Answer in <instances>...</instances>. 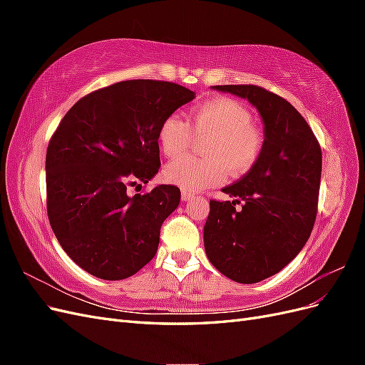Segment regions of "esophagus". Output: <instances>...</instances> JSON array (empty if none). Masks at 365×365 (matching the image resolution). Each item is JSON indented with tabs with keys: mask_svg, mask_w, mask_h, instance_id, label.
Listing matches in <instances>:
<instances>
[{
	"mask_svg": "<svg viewBox=\"0 0 365 365\" xmlns=\"http://www.w3.org/2000/svg\"><path fill=\"white\" fill-rule=\"evenodd\" d=\"M181 197H182V201H192L193 200V197H195V195L193 193H190V192H182L181 193Z\"/></svg>",
	"mask_w": 365,
	"mask_h": 365,
	"instance_id": "obj_1",
	"label": "esophagus"
}]
</instances>
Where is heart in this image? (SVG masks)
<instances>
[{
    "label": "heart",
    "mask_w": 365,
    "mask_h": 365,
    "mask_svg": "<svg viewBox=\"0 0 365 365\" xmlns=\"http://www.w3.org/2000/svg\"><path fill=\"white\" fill-rule=\"evenodd\" d=\"M204 137H208L204 145L207 158L184 157L170 163L164 169L165 181L187 192H201L222 182L227 169L235 176L251 170L263 148L248 109L227 97L192 108L187 121L172 114L158 128L160 149L169 158L182 155L195 138Z\"/></svg>",
    "instance_id": "heart-1"
}]
</instances>
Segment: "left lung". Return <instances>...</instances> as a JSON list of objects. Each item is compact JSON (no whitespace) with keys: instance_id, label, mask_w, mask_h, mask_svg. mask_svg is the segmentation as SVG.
<instances>
[{"instance_id":"8db88e82","label":"left lung","mask_w":365,"mask_h":365,"mask_svg":"<svg viewBox=\"0 0 365 365\" xmlns=\"http://www.w3.org/2000/svg\"><path fill=\"white\" fill-rule=\"evenodd\" d=\"M213 90L245 98L263 123V148L254 168L210 201L204 227L208 260L237 283H257L280 272L312 233L322 148L302 114L283 97L256 85H217ZM244 202L242 210L235 202Z\"/></svg>"}]
</instances>
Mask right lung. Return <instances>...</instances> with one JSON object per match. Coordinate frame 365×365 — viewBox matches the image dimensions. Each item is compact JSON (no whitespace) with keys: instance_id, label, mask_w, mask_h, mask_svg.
Listing matches in <instances>:
<instances>
[{"instance_id":"add662e5","label":"right lung","mask_w":365,"mask_h":365,"mask_svg":"<svg viewBox=\"0 0 365 365\" xmlns=\"http://www.w3.org/2000/svg\"><path fill=\"white\" fill-rule=\"evenodd\" d=\"M195 96L172 82L125 81L82 97L62 118L47 149V213L63 251L88 274L123 280L157 254L181 192L161 184L129 196L128 185L158 173V128Z\"/></svg>"}]
</instances>
